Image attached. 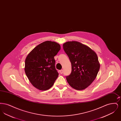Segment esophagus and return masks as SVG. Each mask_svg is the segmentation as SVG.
I'll use <instances>...</instances> for the list:
<instances>
[{
  "label": "esophagus",
  "instance_id": "34e87169",
  "mask_svg": "<svg viewBox=\"0 0 121 121\" xmlns=\"http://www.w3.org/2000/svg\"><path fill=\"white\" fill-rule=\"evenodd\" d=\"M63 69H62V70H60V73L61 74H63Z\"/></svg>",
  "mask_w": 121,
  "mask_h": 121
}]
</instances>
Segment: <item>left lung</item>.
Wrapping results in <instances>:
<instances>
[{"label":"left lung","instance_id":"1","mask_svg":"<svg viewBox=\"0 0 121 121\" xmlns=\"http://www.w3.org/2000/svg\"><path fill=\"white\" fill-rule=\"evenodd\" d=\"M63 48L72 66L71 74L66 76L68 82L76 90L86 88L95 80L100 69L97 54L88 47L77 41L66 42Z\"/></svg>","mask_w":121,"mask_h":121}]
</instances>
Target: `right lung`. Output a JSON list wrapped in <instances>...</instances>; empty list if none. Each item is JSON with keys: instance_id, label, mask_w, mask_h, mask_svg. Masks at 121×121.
Returning a JSON list of instances; mask_svg holds the SVG:
<instances>
[{"instance_id": "obj_1", "label": "right lung", "mask_w": 121, "mask_h": 121, "mask_svg": "<svg viewBox=\"0 0 121 121\" xmlns=\"http://www.w3.org/2000/svg\"><path fill=\"white\" fill-rule=\"evenodd\" d=\"M60 49L57 43L47 41L36 46L27 56L25 72L36 88L47 90L53 85L58 76L54 57Z\"/></svg>"}]
</instances>
